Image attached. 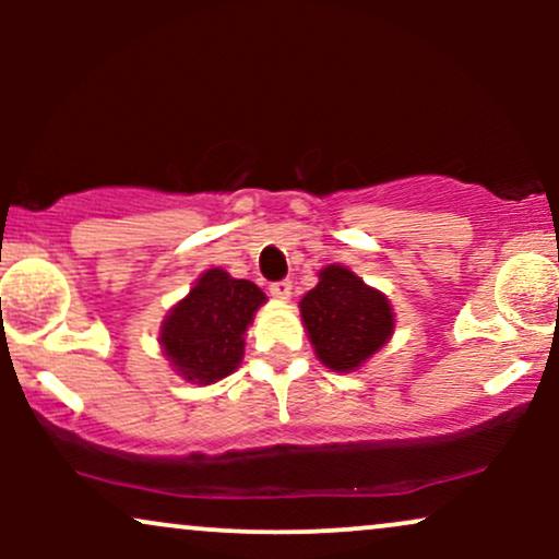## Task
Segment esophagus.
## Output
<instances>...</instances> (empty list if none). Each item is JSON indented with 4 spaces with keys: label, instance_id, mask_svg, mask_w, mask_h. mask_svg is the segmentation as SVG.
<instances>
[{
    "label": "esophagus",
    "instance_id": "34e87169",
    "mask_svg": "<svg viewBox=\"0 0 559 559\" xmlns=\"http://www.w3.org/2000/svg\"><path fill=\"white\" fill-rule=\"evenodd\" d=\"M271 297L278 301H288L292 299V284L288 281H278V284L271 286Z\"/></svg>",
    "mask_w": 559,
    "mask_h": 559
}]
</instances>
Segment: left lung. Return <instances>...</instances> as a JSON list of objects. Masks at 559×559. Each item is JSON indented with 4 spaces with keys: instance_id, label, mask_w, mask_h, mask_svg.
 <instances>
[{
    "instance_id": "1",
    "label": "left lung",
    "mask_w": 559,
    "mask_h": 559,
    "mask_svg": "<svg viewBox=\"0 0 559 559\" xmlns=\"http://www.w3.org/2000/svg\"><path fill=\"white\" fill-rule=\"evenodd\" d=\"M299 312L318 360L333 373L360 370L394 336L386 294L338 262L318 273V286L301 297Z\"/></svg>"
}]
</instances>
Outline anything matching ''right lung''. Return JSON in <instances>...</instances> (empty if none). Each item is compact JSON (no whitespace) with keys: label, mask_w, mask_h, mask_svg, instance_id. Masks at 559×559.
<instances>
[{"label":"right lung","mask_w":559,"mask_h":559,"mask_svg":"<svg viewBox=\"0 0 559 559\" xmlns=\"http://www.w3.org/2000/svg\"><path fill=\"white\" fill-rule=\"evenodd\" d=\"M267 297L252 281L210 267L159 325V349L197 386L223 381L243 360V336Z\"/></svg>","instance_id":"1"}]
</instances>
